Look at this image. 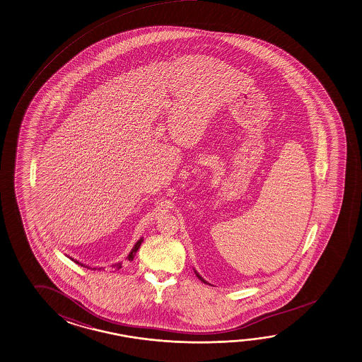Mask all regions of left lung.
<instances>
[{"mask_svg": "<svg viewBox=\"0 0 362 362\" xmlns=\"http://www.w3.org/2000/svg\"><path fill=\"white\" fill-rule=\"evenodd\" d=\"M194 272H195V274H197V278H199V279H200V281H202V282L206 283V284H209V283H208V282H206V281H205V279H204V278H203V276H200V274H199V273H197V270L194 269Z\"/></svg>", "mask_w": 362, "mask_h": 362, "instance_id": "8db88e82", "label": "left lung"}]
</instances>
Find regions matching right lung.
I'll return each instance as SVG.
<instances>
[{"mask_svg":"<svg viewBox=\"0 0 362 362\" xmlns=\"http://www.w3.org/2000/svg\"><path fill=\"white\" fill-rule=\"evenodd\" d=\"M141 243H143V237L139 240L138 243L134 245V247H132V251H130V254L127 255V260H129V262H132V259H134V257H135V254H136V251L139 250V247H140ZM74 262H75L76 264H79V265H81V267H86L84 264L79 263V262H76V260H74ZM86 268H89V267H86ZM113 268H115V269L119 270V268H122V263L115 264V265H113ZM93 269H95V268H93ZM100 269H102V268H100Z\"/></svg>","mask_w":362,"mask_h":362,"instance_id":"right-lung-1","label":"right lung"}]
</instances>
